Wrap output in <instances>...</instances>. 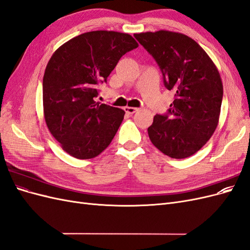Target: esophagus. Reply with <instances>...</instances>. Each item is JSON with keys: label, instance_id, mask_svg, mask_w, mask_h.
Here are the masks:
<instances>
[{"label": "esophagus", "instance_id": "obj_1", "mask_svg": "<svg viewBox=\"0 0 250 250\" xmlns=\"http://www.w3.org/2000/svg\"><path fill=\"white\" fill-rule=\"evenodd\" d=\"M124 110L128 113V115H133L134 112H137L139 110V108H135V107H129V106H126L124 108Z\"/></svg>", "mask_w": 250, "mask_h": 250}]
</instances>
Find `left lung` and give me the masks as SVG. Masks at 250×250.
Listing matches in <instances>:
<instances>
[{"label":"left lung","instance_id":"obj_1","mask_svg":"<svg viewBox=\"0 0 250 250\" xmlns=\"http://www.w3.org/2000/svg\"><path fill=\"white\" fill-rule=\"evenodd\" d=\"M134 37L155 59L165 86L175 92L167 113L154 116L150 141L172 158L191 156L217 128L223 97L220 74L206 51L185 34L160 30Z\"/></svg>","mask_w":250,"mask_h":250}]
</instances>
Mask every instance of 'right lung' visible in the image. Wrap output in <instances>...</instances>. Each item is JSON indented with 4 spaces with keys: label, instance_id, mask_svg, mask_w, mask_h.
Wrapping results in <instances>:
<instances>
[{
    "label": "right lung",
    "instance_id": "obj_1",
    "mask_svg": "<svg viewBox=\"0 0 250 250\" xmlns=\"http://www.w3.org/2000/svg\"><path fill=\"white\" fill-rule=\"evenodd\" d=\"M138 47L129 34L100 30L74 37L52 55L42 79L43 115L66 153L88 160L108 147L125 111L96 102L97 86Z\"/></svg>",
    "mask_w": 250,
    "mask_h": 250
}]
</instances>
